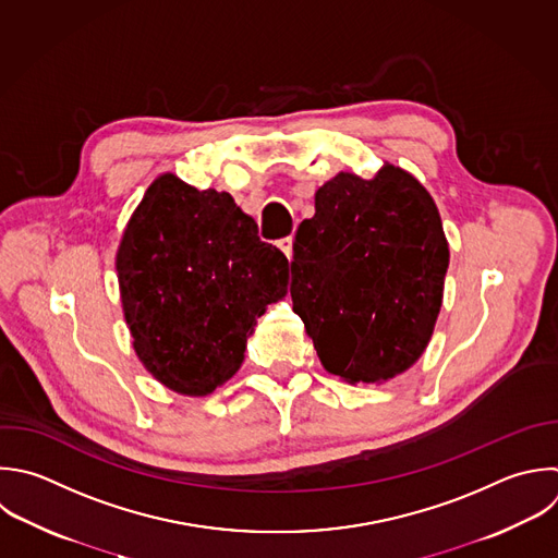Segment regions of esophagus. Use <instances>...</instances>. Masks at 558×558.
Wrapping results in <instances>:
<instances>
[{
    "label": "esophagus",
    "mask_w": 558,
    "mask_h": 558,
    "mask_svg": "<svg viewBox=\"0 0 558 558\" xmlns=\"http://www.w3.org/2000/svg\"><path fill=\"white\" fill-rule=\"evenodd\" d=\"M277 244H279V248L286 253V257H288V259H292V255H294V246H292V244H294V238H292V235L281 238Z\"/></svg>",
    "instance_id": "obj_1"
}]
</instances>
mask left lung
<instances>
[{"label":"left lung","instance_id":"8db88e82","mask_svg":"<svg viewBox=\"0 0 558 558\" xmlns=\"http://www.w3.org/2000/svg\"><path fill=\"white\" fill-rule=\"evenodd\" d=\"M447 266L438 209L412 174L390 163L371 181L340 172L296 229L292 310L329 373L379 384L425 351Z\"/></svg>","mask_w":558,"mask_h":558}]
</instances>
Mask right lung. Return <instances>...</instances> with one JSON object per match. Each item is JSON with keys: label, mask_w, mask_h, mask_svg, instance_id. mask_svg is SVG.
Segmentation results:
<instances>
[{"label": "right lung", "mask_w": 558, "mask_h": 558, "mask_svg": "<svg viewBox=\"0 0 558 558\" xmlns=\"http://www.w3.org/2000/svg\"><path fill=\"white\" fill-rule=\"evenodd\" d=\"M118 279L133 347L168 388L203 397L244 362L268 303L288 292L286 255L227 192L159 177L135 209Z\"/></svg>", "instance_id": "obj_1"}]
</instances>
